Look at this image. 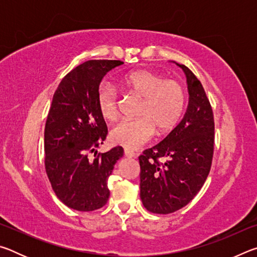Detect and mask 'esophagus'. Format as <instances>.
<instances>
[{
  "instance_id": "esophagus-1",
  "label": "esophagus",
  "mask_w": 257,
  "mask_h": 257,
  "mask_svg": "<svg viewBox=\"0 0 257 257\" xmlns=\"http://www.w3.org/2000/svg\"><path fill=\"white\" fill-rule=\"evenodd\" d=\"M124 156H125V158L133 159V158H136V153H135V152H133V151H130V150H124Z\"/></svg>"
}]
</instances>
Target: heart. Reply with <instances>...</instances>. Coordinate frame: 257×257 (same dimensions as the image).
Here are the masks:
<instances>
[{"label": "heart", "instance_id": "obj_1", "mask_svg": "<svg viewBox=\"0 0 257 257\" xmlns=\"http://www.w3.org/2000/svg\"><path fill=\"white\" fill-rule=\"evenodd\" d=\"M123 88L142 98L136 120H123L112 128L113 143L136 150L150 142L153 135L168 133L177 124L185 108L186 94L179 82L167 80L150 70L129 73L121 80ZM118 92L110 82H103L97 93V104L104 119L114 121L118 116Z\"/></svg>", "mask_w": 257, "mask_h": 257}]
</instances>
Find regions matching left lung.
Wrapping results in <instances>:
<instances>
[{
	"label": "left lung",
	"instance_id": "1",
	"mask_svg": "<svg viewBox=\"0 0 257 257\" xmlns=\"http://www.w3.org/2000/svg\"><path fill=\"white\" fill-rule=\"evenodd\" d=\"M188 106L177 127L139 156L141 199L146 210L169 214L186 206L205 182L214 150V119L196 76L184 64ZM164 161L159 162V159Z\"/></svg>",
	"mask_w": 257,
	"mask_h": 257
}]
</instances>
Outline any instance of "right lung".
I'll use <instances>...</instances> for the list:
<instances>
[{
    "label": "right lung",
    "instance_id": "add662e5",
    "mask_svg": "<svg viewBox=\"0 0 257 257\" xmlns=\"http://www.w3.org/2000/svg\"><path fill=\"white\" fill-rule=\"evenodd\" d=\"M123 64L119 60H90L63 78L56 88L44 133L45 169L58 198L76 211H95L105 205L107 179L123 156L121 146L94 159L106 138L107 127L97 104V93L106 73Z\"/></svg>",
    "mask_w": 257,
    "mask_h": 257
}]
</instances>
